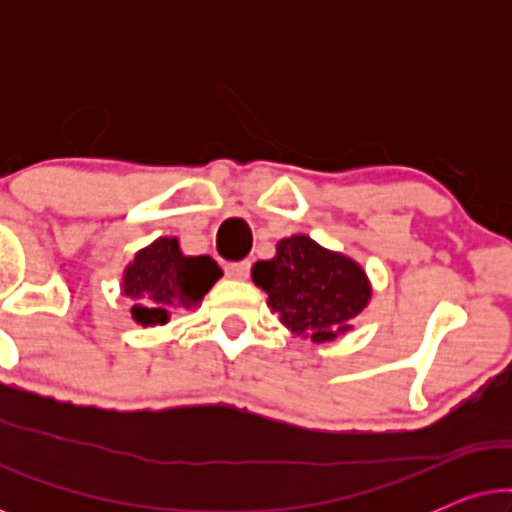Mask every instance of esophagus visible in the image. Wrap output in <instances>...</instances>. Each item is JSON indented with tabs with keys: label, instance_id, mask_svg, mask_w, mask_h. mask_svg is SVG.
<instances>
[{
	"label": "esophagus",
	"instance_id": "esophagus-1",
	"mask_svg": "<svg viewBox=\"0 0 512 512\" xmlns=\"http://www.w3.org/2000/svg\"><path fill=\"white\" fill-rule=\"evenodd\" d=\"M249 272H251V263L249 261L228 263L226 265V277H230V279H247Z\"/></svg>",
	"mask_w": 512,
	"mask_h": 512
}]
</instances>
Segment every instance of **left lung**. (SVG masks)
Returning a JSON list of instances; mask_svg holds the SVG:
<instances>
[{"label": "left lung", "mask_w": 512, "mask_h": 512, "mask_svg": "<svg viewBox=\"0 0 512 512\" xmlns=\"http://www.w3.org/2000/svg\"><path fill=\"white\" fill-rule=\"evenodd\" d=\"M251 277L268 293V305L282 324L314 342L347 333L370 298V284L361 265L319 247L307 235L279 242L277 256L258 261Z\"/></svg>", "instance_id": "8db88e82"}]
</instances>
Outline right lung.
Listing matches in <instances>:
<instances>
[{
	"label": "right lung",
	"instance_id": "1",
	"mask_svg": "<svg viewBox=\"0 0 512 512\" xmlns=\"http://www.w3.org/2000/svg\"><path fill=\"white\" fill-rule=\"evenodd\" d=\"M221 275L214 258L184 256L177 237H160L125 268L123 293L137 324L163 326L174 312L198 305Z\"/></svg>",
	"mask_w": 512,
	"mask_h": 512
}]
</instances>
